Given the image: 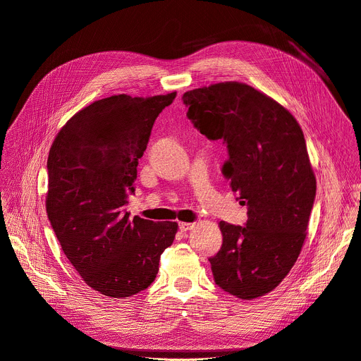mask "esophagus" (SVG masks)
Returning <instances> with one entry per match:
<instances>
[{"label": "esophagus", "mask_w": 361, "mask_h": 361, "mask_svg": "<svg viewBox=\"0 0 361 361\" xmlns=\"http://www.w3.org/2000/svg\"><path fill=\"white\" fill-rule=\"evenodd\" d=\"M178 226H180L181 231H188V230H192L195 227L194 223H180Z\"/></svg>", "instance_id": "34e87169"}]
</instances>
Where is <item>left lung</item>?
I'll return each instance as SVG.
<instances>
[{
  "instance_id": "obj_1",
  "label": "left lung",
  "mask_w": 361,
  "mask_h": 361,
  "mask_svg": "<svg viewBox=\"0 0 361 361\" xmlns=\"http://www.w3.org/2000/svg\"><path fill=\"white\" fill-rule=\"evenodd\" d=\"M183 101L201 134L227 142L221 173L248 205L245 227L219 223L223 245L209 259L216 284L259 298L286 279L307 235L317 183L302 130L280 102L244 82L195 88Z\"/></svg>"
}]
</instances>
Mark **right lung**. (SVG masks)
Here are the masks:
<instances>
[{"label": "right lung", "instance_id": "obj_1", "mask_svg": "<svg viewBox=\"0 0 361 361\" xmlns=\"http://www.w3.org/2000/svg\"><path fill=\"white\" fill-rule=\"evenodd\" d=\"M176 95L94 101L63 126L49 148L48 220L85 284L107 297L145 290L176 238V221L131 220L124 210L154 121Z\"/></svg>", "mask_w": 361, "mask_h": 361}]
</instances>
